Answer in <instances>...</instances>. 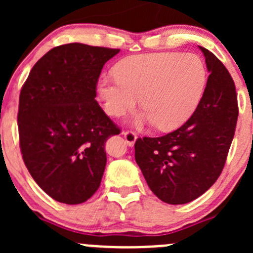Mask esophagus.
I'll return each mask as SVG.
<instances>
[{
    "instance_id": "obj_1",
    "label": "esophagus",
    "mask_w": 253,
    "mask_h": 253,
    "mask_svg": "<svg viewBox=\"0 0 253 253\" xmlns=\"http://www.w3.org/2000/svg\"><path fill=\"white\" fill-rule=\"evenodd\" d=\"M122 134H124L125 139H126V142H127V144H128L129 147H133L134 142H136V139H137V134L134 133V132H132V131H125Z\"/></svg>"
}]
</instances>
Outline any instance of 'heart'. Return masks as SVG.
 Masks as SVG:
<instances>
[{
    "instance_id": "b5f03b06",
    "label": "heart",
    "mask_w": 253,
    "mask_h": 253,
    "mask_svg": "<svg viewBox=\"0 0 253 253\" xmlns=\"http://www.w3.org/2000/svg\"><path fill=\"white\" fill-rule=\"evenodd\" d=\"M115 78L98 82L104 110L121 117L138 103L143 111L136 124H154L171 131L185 124L197 109L206 88L205 63L192 53L162 52L131 56L117 63Z\"/></svg>"
}]
</instances>
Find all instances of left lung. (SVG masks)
<instances>
[{"mask_svg":"<svg viewBox=\"0 0 253 253\" xmlns=\"http://www.w3.org/2000/svg\"><path fill=\"white\" fill-rule=\"evenodd\" d=\"M209 77L197 109L174 132L143 137L134 158L152 192L169 205H185L206 192L223 171L236 128L235 84L214 53L200 46Z\"/></svg>","mask_w":253,"mask_h":253,"instance_id":"8db88e82","label":"left lung"}]
</instances>
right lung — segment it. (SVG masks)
I'll return each instance as SVG.
<instances>
[{"mask_svg": "<svg viewBox=\"0 0 253 253\" xmlns=\"http://www.w3.org/2000/svg\"><path fill=\"white\" fill-rule=\"evenodd\" d=\"M119 52L79 42L56 46L35 63L20 90L23 160L57 202L83 203L100 186L106 139L120 128L95 100L96 83L104 65Z\"/></svg>", "mask_w": 253, "mask_h": 253, "instance_id": "right-lung-1", "label": "right lung"}]
</instances>
